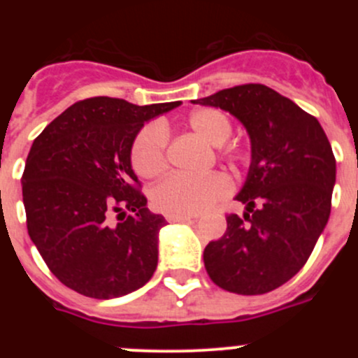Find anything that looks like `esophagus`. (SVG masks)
Instances as JSON below:
<instances>
[{
	"label": "esophagus",
	"instance_id": "34e87169",
	"mask_svg": "<svg viewBox=\"0 0 358 358\" xmlns=\"http://www.w3.org/2000/svg\"><path fill=\"white\" fill-rule=\"evenodd\" d=\"M166 220L169 223H175V222H192L194 216L192 215H182V213H166Z\"/></svg>",
	"mask_w": 358,
	"mask_h": 358
}]
</instances>
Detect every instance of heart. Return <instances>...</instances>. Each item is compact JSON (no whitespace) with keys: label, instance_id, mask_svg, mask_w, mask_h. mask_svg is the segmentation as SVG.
I'll return each mask as SVG.
<instances>
[{"label":"heart","instance_id":"obj_1","mask_svg":"<svg viewBox=\"0 0 358 358\" xmlns=\"http://www.w3.org/2000/svg\"><path fill=\"white\" fill-rule=\"evenodd\" d=\"M187 128L211 145H222L232 133V122L225 112L211 107L190 112ZM166 131L159 122L145 124L131 145V166L142 178H154L166 168ZM230 192V178L220 171L202 176L169 175L152 190V201L161 211L196 215L211 208Z\"/></svg>","mask_w":358,"mask_h":358}]
</instances>
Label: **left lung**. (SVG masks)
<instances>
[{"label": "left lung", "instance_id": "8db88e82", "mask_svg": "<svg viewBox=\"0 0 358 358\" xmlns=\"http://www.w3.org/2000/svg\"><path fill=\"white\" fill-rule=\"evenodd\" d=\"M230 112L251 140V164L236 199L244 216L204 249L213 282L236 294H265L292 279L331 215L336 159L313 115L265 85H241L192 100Z\"/></svg>", "mask_w": 358, "mask_h": 358}]
</instances>
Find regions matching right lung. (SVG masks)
I'll use <instances>...</instances> for the list:
<instances>
[{"label": "right lung", "instance_id": "add662e5", "mask_svg": "<svg viewBox=\"0 0 358 358\" xmlns=\"http://www.w3.org/2000/svg\"><path fill=\"white\" fill-rule=\"evenodd\" d=\"M178 106L93 96L64 110L34 140L22 175L27 232L64 286L110 299L154 275L166 220L147 209L131 145L147 121ZM112 212L117 226L108 223Z\"/></svg>", "mask_w": 358, "mask_h": 358}]
</instances>
